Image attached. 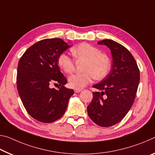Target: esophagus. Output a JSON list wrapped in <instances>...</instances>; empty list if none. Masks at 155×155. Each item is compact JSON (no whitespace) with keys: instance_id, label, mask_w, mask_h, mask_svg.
I'll use <instances>...</instances> for the list:
<instances>
[{"instance_id":"1","label":"esophagus","mask_w":155,"mask_h":155,"mask_svg":"<svg viewBox=\"0 0 155 155\" xmlns=\"http://www.w3.org/2000/svg\"><path fill=\"white\" fill-rule=\"evenodd\" d=\"M81 90H82L81 89H77H77H74V92L76 93H78V92H80Z\"/></svg>"}]
</instances>
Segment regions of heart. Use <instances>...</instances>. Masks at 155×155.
<instances>
[{
  "instance_id": "1",
  "label": "heart",
  "mask_w": 155,
  "mask_h": 155,
  "mask_svg": "<svg viewBox=\"0 0 155 155\" xmlns=\"http://www.w3.org/2000/svg\"><path fill=\"white\" fill-rule=\"evenodd\" d=\"M72 52L77 61H84L83 73L74 74L69 77L71 87L82 88L92 81L93 79L101 80L108 74L111 62L105 54L101 53L99 49L86 43H81L72 48ZM57 63L63 72L71 74L75 68L74 60L65 53L58 56Z\"/></svg>"
}]
</instances>
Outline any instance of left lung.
I'll return each instance as SVG.
<instances>
[{
  "label": "left lung",
  "instance_id": "obj_1",
  "mask_svg": "<svg viewBox=\"0 0 155 155\" xmlns=\"http://www.w3.org/2000/svg\"><path fill=\"white\" fill-rule=\"evenodd\" d=\"M111 50L112 68L107 77L93 85L99 92H93L87 114L96 124L110 127L120 122L130 109L138 89L140 72L133 56L127 48L110 39L98 42Z\"/></svg>",
  "mask_w": 155,
  "mask_h": 155
}]
</instances>
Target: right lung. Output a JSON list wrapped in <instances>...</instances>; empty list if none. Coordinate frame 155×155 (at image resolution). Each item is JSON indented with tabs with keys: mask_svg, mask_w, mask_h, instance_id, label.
Masks as SVG:
<instances>
[{
	"mask_svg": "<svg viewBox=\"0 0 155 155\" xmlns=\"http://www.w3.org/2000/svg\"><path fill=\"white\" fill-rule=\"evenodd\" d=\"M70 45L61 38H47L34 43L18 61L17 89L25 108L34 119L51 123L63 116L72 89L66 88V78L57 59ZM59 85L58 90L51 87Z\"/></svg>",
	"mask_w": 155,
	"mask_h": 155,
	"instance_id": "right-lung-1",
	"label": "right lung"
}]
</instances>
